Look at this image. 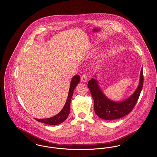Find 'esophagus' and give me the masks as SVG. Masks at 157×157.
Returning <instances> with one entry per match:
<instances>
[{
    "label": "esophagus",
    "mask_w": 157,
    "mask_h": 157,
    "mask_svg": "<svg viewBox=\"0 0 157 157\" xmlns=\"http://www.w3.org/2000/svg\"><path fill=\"white\" fill-rule=\"evenodd\" d=\"M81 80L82 82H87V81H88V77H87V76L85 75V74L82 75V76H81Z\"/></svg>",
    "instance_id": "34e87169"
}]
</instances>
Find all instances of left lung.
Instances as JSON below:
<instances>
[{
  "instance_id": "left-lung-1",
  "label": "left lung",
  "mask_w": 157,
  "mask_h": 157,
  "mask_svg": "<svg viewBox=\"0 0 157 157\" xmlns=\"http://www.w3.org/2000/svg\"><path fill=\"white\" fill-rule=\"evenodd\" d=\"M144 83L142 68L140 83L134 94L121 102H115L106 97L101 90L98 81L94 78L90 80L88 86L94 101V110L98 116L105 120L121 118L132 111L140 95Z\"/></svg>"
}]
</instances>
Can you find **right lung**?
Masks as SVG:
<instances>
[{
    "label": "right lung",
    "instance_id": "right-lung-1",
    "mask_svg": "<svg viewBox=\"0 0 157 157\" xmlns=\"http://www.w3.org/2000/svg\"><path fill=\"white\" fill-rule=\"evenodd\" d=\"M79 81H80V77L78 75H75V76L73 77V78L72 79L67 102L64 105L63 108L60 112L55 116L51 118H46V119H36V120L38 122L44 123L48 125H58L62 123L63 121L67 120L70 112L71 101L73 95L74 90H75L76 86L79 83Z\"/></svg>",
    "mask_w": 157,
    "mask_h": 157
}]
</instances>
